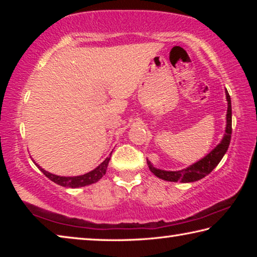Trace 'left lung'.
Returning <instances> with one entry per match:
<instances>
[{"instance_id": "left-lung-1", "label": "left lung", "mask_w": 257, "mask_h": 257, "mask_svg": "<svg viewBox=\"0 0 257 257\" xmlns=\"http://www.w3.org/2000/svg\"><path fill=\"white\" fill-rule=\"evenodd\" d=\"M225 96H227L228 101V110H227V127H225V134L222 138V141L219 145H217L214 150L211 151L205 158L199 160L198 162L191 164L190 167L182 169L179 171H165L161 170V169H156L153 167V164L147 160V164H149L150 170L154 173V175L160 178V179L167 180V181H173V182H194L199 179H202L208 173H211L213 169H214L220 161L228 151V147L230 144V139H231V133H232V112H231V99H230V95L228 90H225Z\"/></svg>"}]
</instances>
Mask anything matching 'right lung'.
I'll list each match as a JSON object with an SVG mask.
<instances>
[{
    "mask_svg": "<svg viewBox=\"0 0 257 257\" xmlns=\"http://www.w3.org/2000/svg\"><path fill=\"white\" fill-rule=\"evenodd\" d=\"M111 159V154L108 158H106L105 160L103 161V162L98 165L96 169H94L88 173H85V175L82 176H77V177H61V176H56L53 175V173H50L45 171L44 169H42L40 165L36 164L38 168H40V170L44 173V175L49 178L50 180H52L55 184H58L62 187H69V188H78V187H84V186H88V185H92L94 182L98 181L101 178L105 175L106 172V169H107V164H108V161Z\"/></svg>",
    "mask_w": 257,
    "mask_h": 257,
    "instance_id": "right-lung-1",
    "label": "right lung"
}]
</instances>
